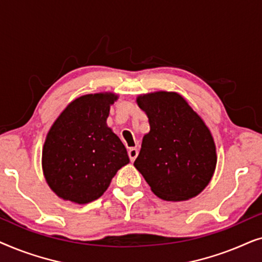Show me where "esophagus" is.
I'll return each instance as SVG.
<instances>
[{"label": "esophagus", "mask_w": 262, "mask_h": 262, "mask_svg": "<svg viewBox=\"0 0 262 262\" xmlns=\"http://www.w3.org/2000/svg\"><path fill=\"white\" fill-rule=\"evenodd\" d=\"M128 157H130V160H131V162H134V161L136 160V157L138 156V149H136V148H130L128 149Z\"/></svg>", "instance_id": "esophagus-1"}]
</instances>
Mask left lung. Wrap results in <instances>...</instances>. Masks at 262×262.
Instances as JSON below:
<instances>
[{"instance_id": "obj_1", "label": "left lung", "mask_w": 262, "mask_h": 262, "mask_svg": "<svg viewBox=\"0 0 262 262\" xmlns=\"http://www.w3.org/2000/svg\"><path fill=\"white\" fill-rule=\"evenodd\" d=\"M136 101L148 116L150 131L143 137L134 166L159 198H194L216 169V144L210 128L179 93H148Z\"/></svg>"}]
</instances>
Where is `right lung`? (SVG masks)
<instances>
[{
	"mask_svg": "<svg viewBox=\"0 0 262 262\" xmlns=\"http://www.w3.org/2000/svg\"><path fill=\"white\" fill-rule=\"evenodd\" d=\"M116 93L85 94L68 105L52 124L42 146V173L63 200L88 204L100 198L121 167L126 148L107 126Z\"/></svg>",
	"mask_w": 262,
	"mask_h": 262,
	"instance_id": "obj_1",
	"label": "right lung"
}]
</instances>
